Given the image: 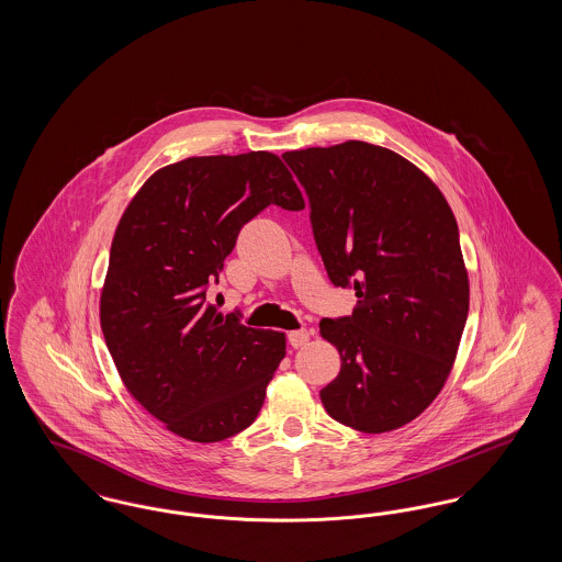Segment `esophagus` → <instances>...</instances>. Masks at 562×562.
<instances>
[{
  "instance_id": "1",
  "label": "esophagus",
  "mask_w": 562,
  "mask_h": 562,
  "mask_svg": "<svg viewBox=\"0 0 562 562\" xmlns=\"http://www.w3.org/2000/svg\"><path fill=\"white\" fill-rule=\"evenodd\" d=\"M310 337H312V330H307V328L291 330V333H289V344H291L294 349L303 348V346L310 341Z\"/></svg>"
}]
</instances>
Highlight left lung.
<instances>
[{
  "instance_id": "1",
  "label": "left lung",
  "mask_w": 562,
  "mask_h": 562,
  "mask_svg": "<svg viewBox=\"0 0 562 562\" xmlns=\"http://www.w3.org/2000/svg\"><path fill=\"white\" fill-rule=\"evenodd\" d=\"M282 158L310 198L330 282L358 296L351 316L321 321L341 356L322 404L358 431L402 428L440 394L468 321L453 211L415 164L364 140Z\"/></svg>"
}]
</instances>
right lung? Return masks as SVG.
<instances>
[{"label": "right lung", "mask_w": 562, "mask_h": 562, "mask_svg": "<svg viewBox=\"0 0 562 562\" xmlns=\"http://www.w3.org/2000/svg\"><path fill=\"white\" fill-rule=\"evenodd\" d=\"M303 195L269 151L188 158L154 172L122 214L101 293V328L126 390L170 431L218 442L248 428L286 353L278 330L206 303L241 225Z\"/></svg>", "instance_id": "obj_1"}]
</instances>
